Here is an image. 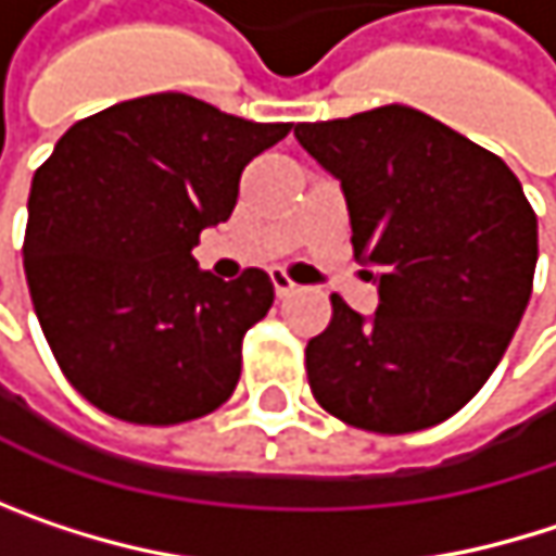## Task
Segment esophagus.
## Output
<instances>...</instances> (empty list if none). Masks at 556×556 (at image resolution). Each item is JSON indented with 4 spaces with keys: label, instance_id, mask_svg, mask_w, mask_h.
I'll return each mask as SVG.
<instances>
[{
    "label": "esophagus",
    "instance_id": "1",
    "mask_svg": "<svg viewBox=\"0 0 556 556\" xmlns=\"http://www.w3.org/2000/svg\"><path fill=\"white\" fill-rule=\"evenodd\" d=\"M270 282H274V292H277L279 299H286L289 292H295V282L286 277V274H279V270H274V274H270Z\"/></svg>",
    "mask_w": 556,
    "mask_h": 556
}]
</instances>
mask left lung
<instances>
[{"label": "left lung", "mask_w": 556, "mask_h": 556, "mask_svg": "<svg viewBox=\"0 0 556 556\" xmlns=\"http://www.w3.org/2000/svg\"><path fill=\"white\" fill-rule=\"evenodd\" d=\"M341 179L374 318L331 295L308 341L312 395L334 418L408 434L460 412L502 361L538 264V215L505 161L438 118L383 105L295 125Z\"/></svg>", "instance_id": "8db88e82"}]
</instances>
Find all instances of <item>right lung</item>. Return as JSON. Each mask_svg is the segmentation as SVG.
Here are the masks:
<instances>
[{"label": "right lung", "instance_id": "add662e5", "mask_svg": "<svg viewBox=\"0 0 556 556\" xmlns=\"http://www.w3.org/2000/svg\"><path fill=\"white\" fill-rule=\"evenodd\" d=\"M289 128L154 92L76 122L38 167L25 277L63 377L96 408L179 425L235 392L274 282L212 277L192 248L231 218L244 167Z\"/></svg>", "mask_w": 556, "mask_h": 556}]
</instances>
